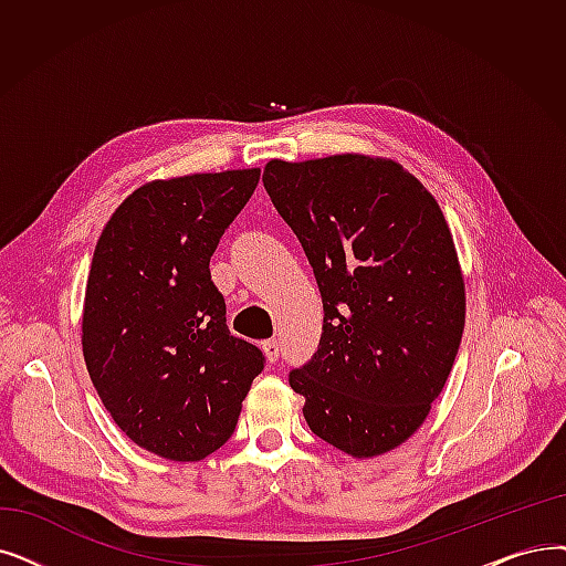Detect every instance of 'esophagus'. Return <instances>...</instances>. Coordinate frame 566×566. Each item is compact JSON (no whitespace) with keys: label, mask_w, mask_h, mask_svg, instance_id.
<instances>
[{"label":"esophagus","mask_w":566,"mask_h":566,"mask_svg":"<svg viewBox=\"0 0 566 566\" xmlns=\"http://www.w3.org/2000/svg\"><path fill=\"white\" fill-rule=\"evenodd\" d=\"M261 349H263L268 363H275V360L280 358V342H277V339H265V342L261 344Z\"/></svg>","instance_id":"34e87169"}]
</instances>
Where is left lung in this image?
<instances>
[{
    "label": "left lung",
    "instance_id": "obj_1",
    "mask_svg": "<svg viewBox=\"0 0 566 566\" xmlns=\"http://www.w3.org/2000/svg\"><path fill=\"white\" fill-rule=\"evenodd\" d=\"M263 187L322 291L314 358L289 375L310 430L354 458L398 449L444 388L464 280L434 196L386 157L270 159Z\"/></svg>",
    "mask_w": 566,
    "mask_h": 566
}]
</instances>
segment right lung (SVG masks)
Instances as JSON below:
<instances>
[{
	"label": "right lung",
	"instance_id": "1",
	"mask_svg": "<svg viewBox=\"0 0 566 566\" xmlns=\"http://www.w3.org/2000/svg\"><path fill=\"white\" fill-rule=\"evenodd\" d=\"M261 168L153 180L96 240L83 303V356L115 426L159 458L196 462L233 434L263 370L233 337L210 256L250 201Z\"/></svg>",
	"mask_w": 566,
	"mask_h": 566
}]
</instances>
